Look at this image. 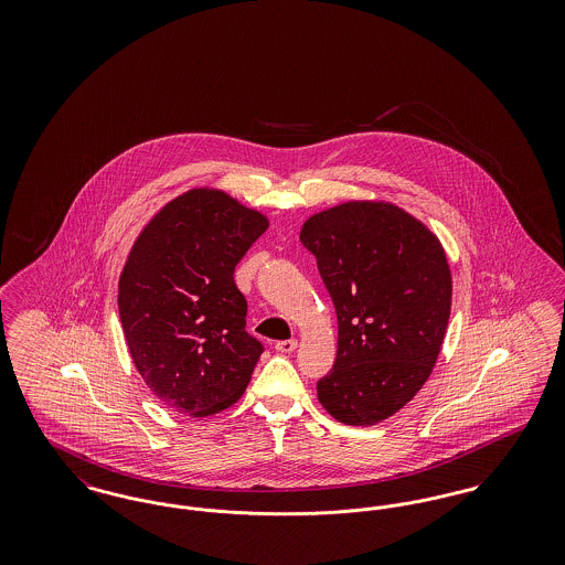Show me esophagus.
Instances as JSON below:
<instances>
[{"label":"esophagus","instance_id":"34e87169","mask_svg":"<svg viewBox=\"0 0 565 565\" xmlns=\"http://www.w3.org/2000/svg\"><path fill=\"white\" fill-rule=\"evenodd\" d=\"M296 345H298L296 339H286V341H277L275 350L281 351V353H290V351L296 350Z\"/></svg>","mask_w":565,"mask_h":565}]
</instances>
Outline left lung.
I'll list each match as a JSON object with an SVG mask.
<instances>
[{
    "mask_svg": "<svg viewBox=\"0 0 565 565\" xmlns=\"http://www.w3.org/2000/svg\"><path fill=\"white\" fill-rule=\"evenodd\" d=\"M300 242L339 322L318 401L341 424L375 426L422 390L443 348L454 288L445 249L426 224L383 201L311 215Z\"/></svg>",
    "mask_w": 565,
    "mask_h": 565,
    "instance_id": "1",
    "label": "left lung"
}]
</instances>
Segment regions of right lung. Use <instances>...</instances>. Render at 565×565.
I'll return each instance as SVG.
<instances>
[{
	"mask_svg": "<svg viewBox=\"0 0 565 565\" xmlns=\"http://www.w3.org/2000/svg\"><path fill=\"white\" fill-rule=\"evenodd\" d=\"M267 215L192 189L135 239L118 281L125 341L146 385L173 411L207 417L242 398L263 343L245 332L235 267Z\"/></svg>",
	"mask_w": 565,
	"mask_h": 565,
	"instance_id": "obj_1",
	"label": "right lung"
}]
</instances>
